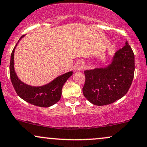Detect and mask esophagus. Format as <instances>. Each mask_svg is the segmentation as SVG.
<instances>
[{
    "label": "esophagus",
    "mask_w": 147,
    "mask_h": 147,
    "mask_svg": "<svg viewBox=\"0 0 147 147\" xmlns=\"http://www.w3.org/2000/svg\"><path fill=\"white\" fill-rule=\"evenodd\" d=\"M83 68H84V65H83L82 63H79L77 67H76V70H78V71H80Z\"/></svg>",
    "instance_id": "esophagus-1"
}]
</instances>
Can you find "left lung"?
Returning <instances> with one entry per match:
<instances>
[{"mask_svg": "<svg viewBox=\"0 0 147 147\" xmlns=\"http://www.w3.org/2000/svg\"><path fill=\"white\" fill-rule=\"evenodd\" d=\"M134 53L126 42L115 53L112 63L105 68L86 70L83 94L94 105L112 103L124 96L134 77Z\"/></svg>", "mask_w": 147, "mask_h": 147, "instance_id": "obj_1", "label": "left lung"}]
</instances>
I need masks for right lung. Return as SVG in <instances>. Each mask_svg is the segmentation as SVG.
I'll use <instances>...</instances> for the list:
<instances>
[{
    "mask_svg": "<svg viewBox=\"0 0 147 147\" xmlns=\"http://www.w3.org/2000/svg\"><path fill=\"white\" fill-rule=\"evenodd\" d=\"M24 36V35H23L20 40ZM18 42L12 51L9 64L10 79L17 94L25 101L38 107H48L54 105L59 100L63 84L72 75V72L63 74L49 84L40 87H34L24 84L18 78L13 67L14 51Z\"/></svg>",
    "mask_w": 147,
    "mask_h": 147,
    "instance_id": "right-lung-1",
    "label": "right lung"
}]
</instances>
